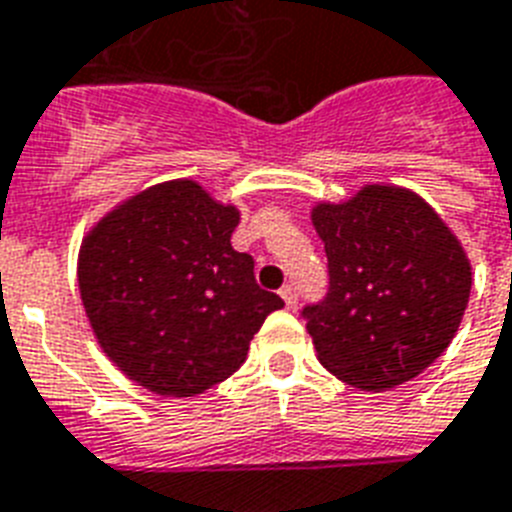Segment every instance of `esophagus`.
Returning <instances> with one entry per match:
<instances>
[{
    "label": "esophagus",
    "mask_w": 512,
    "mask_h": 512,
    "mask_svg": "<svg viewBox=\"0 0 512 512\" xmlns=\"http://www.w3.org/2000/svg\"><path fill=\"white\" fill-rule=\"evenodd\" d=\"M280 296L285 298L288 309H296V304H298V288H296V285H282Z\"/></svg>",
    "instance_id": "34e87169"
}]
</instances>
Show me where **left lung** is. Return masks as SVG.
I'll return each instance as SVG.
<instances>
[{
  "label": "left lung",
  "instance_id": "left-lung-1",
  "mask_svg": "<svg viewBox=\"0 0 512 512\" xmlns=\"http://www.w3.org/2000/svg\"><path fill=\"white\" fill-rule=\"evenodd\" d=\"M327 293L301 317L320 362L349 386L386 391L444 354L470 296L463 245L423 198L367 185L312 211Z\"/></svg>",
  "mask_w": 512,
  "mask_h": 512
}]
</instances>
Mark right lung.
Here are the masks:
<instances>
[{
	"label": "right lung",
	"mask_w": 512,
	"mask_h": 512,
	"mask_svg": "<svg viewBox=\"0 0 512 512\" xmlns=\"http://www.w3.org/2000/svg\"><path fill=\"white\" fill-rule=\"evenodd\" d=\"M240 214L190 179L163 182L110 211L79 253L92 330L121 372L161 396H195L245 362L277 293L232 248Z\"/></svg>",
	"instance_id": "1"
}]
</instances>
